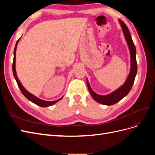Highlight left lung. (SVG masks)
<instances>
[{
  "label": "left lung",
  "mask_w": 155,
  "mask_h": 155,
  "mask_svg": "<svg viewBox=\"0 0 155 155\" xmlns=\"http://www.w3.org/2000/svg\"><path fill=\"white\" fill-rule=\"evenodd\" d=\"M119 22H120L121 28H122L125 38L129 46L130 53V70L127 79H126V81L124 83L122 86L120 87L118 89H117V90H116L113 92L106 96H101L97 94L96 93L92 91L90 85H89L88 79H87V83L88 91L91 96L93 97V99L98 103H100V104L105 105H114L128 94V93L133 87L136 75H137V59H136L137 51H136L135 45L133 43L132 37H131L127 26V25L121 20H120Z\"/></svg>",
  "instance_id": "left-lung-1"
}]
</instances>
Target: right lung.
Wrapping results in <instances>:
<instances>
[{
    "label": "right lung",
    "mask_w": 155,
    "mask_h": 155,
    "mask_svg": "<svg viewBox=\"0 0 155 155\" xmlns=\"http://www.w3.org/2000/svg\"><path fill=\"white\" fill-rule=\"evenodd\" d=\"M18 41H19V39H18L17 41L15 46V49H14L13 61V64H12V69H13V76H14V78H15V80L17 81V83L18 88H20V90H21V92L22 93V94L24 95L27 98L28 100H30V101L33 102V103H34V104H36L37 105H39V106L42 107H49V106H51V105L55 104V103H57L58 101H59V100H61L63 96L61 97L60 99H59V100H55V101H45V100H41V99H39V98L35 96L34 95L31 94L29 92H28L26 90V89L25 88V87L22 85V84L20 82V81L18 80V79L17 76L16 70H15V55H16L15 53H16V48H17V46Z\"/></svg>",
    "instance_id": "obj_1"
}]
</instances>
